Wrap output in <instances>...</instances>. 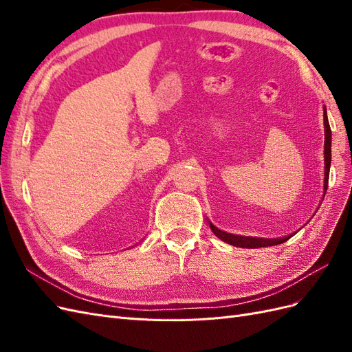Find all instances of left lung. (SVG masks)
<instances>
[{
    "instance_id": "left-lung-1",
    "label": "left lung",
    "mask_w": 352,
    "mask_h": 352,
    "mask_svg": "<svg viewBox=\"0 0 352 352\" xmlns=\"http://www.w3.org/2000/svg\"><path fill=\"white\" fill-rule=\"evenodd\" d=\"M323 120H324V194L327 189V182H329V170H330V162H332V131H330L329 120H327V113L326 107L323 109ZM324 198V197H323ZM210 228L214 235L225 241L226 243L233 245V247H239V248H263V247H273V245H279L286 242L291 236L294 235H287L285 238H252V236H241V235H232V233L223 232L217 229L212 223H210Z\"/></svg>"
}]
</instances>
